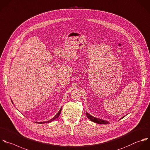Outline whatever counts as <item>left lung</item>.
<instances>
[{
	"label": "left lung",
	"mask_w": 150,
	"mask_h": 150,
	"mask_svg": "<svg viewBox=\"0 0 150 150\" xmlns=\"http://www.w3.org/2000/svg\"><path fill=\"white\" fill-rule=\"evenodd\" d=\"M86 115L87 116V117L89 120H91L92 122H95L96 123L100 124V125H107V124H109L108 122L103 120H102V119H98V118H96V117H93L92 116H91L88 113H86Z\"/></svg>",
	"instance_id": "left-lung-1"
}]
</instances>
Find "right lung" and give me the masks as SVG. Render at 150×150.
I'll return each mask as SVG.
<instances>
[{
  "label": "right lung",
  "instance_id": "add662e5",
  "mask_svg": "<svg viewBox=\"0 0 150 150\" xmlns=\"http://www.w3.org/2000/svg\"><path fill=\"white\" fill-rule=\"evenodd\" d=\"M61 110H62V108H61V109L59 110V111L58 112V113L52 118V119H51L50 120H48V121H47V123H50V122H51L52 121H53V120H55L56 119H57L58 117H59V116L60 115V113H61ZM47 123L46 122H39L38 123H40V124H42V123Z\"/></svg>",
  "mask_w": 150,
  "mask_h": 150
}]
</instances>
